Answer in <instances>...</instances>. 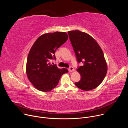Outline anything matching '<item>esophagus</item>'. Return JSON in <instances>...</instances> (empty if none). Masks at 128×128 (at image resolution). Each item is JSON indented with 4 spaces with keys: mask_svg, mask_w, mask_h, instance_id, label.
I'll return each instance as SVG.
<instances>
[{
    "mask_svg": "<svg viewBox=\"0 0 128 128\" xmlns=\"http://www.w3.org/2000/svg\"><path fill=\"white\" fill-rule=\"evenodd\" d=\"M68 70H69V72H72V71H74V68L73 67H70L68 69Z\"/></svg>",
    "mask_w": 128,
    "mask_h": 128,
    "instance_id": "esophagus-1",
    "label": "esophagus"
}]
</instances>
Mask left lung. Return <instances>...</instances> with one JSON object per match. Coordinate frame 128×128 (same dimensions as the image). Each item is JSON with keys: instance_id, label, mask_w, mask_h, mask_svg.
<instances>
[{"instance_id": "left-lung-1", "label": "left lung", "mask_w": 128, "mask_h": 128, "mask_svg": "<svg viewBox=\"0 0 128 128\" xmlns=\"http://www.w3.org/2000/svg\"><path fill=\"white\" fill-rule=\"evenodd\" d=\"M78 63L82 66L76 70L81 76L76 86L84 90L96 88L103 82L107 72V65L101 47L92 36L79 30L68 32Z\"/></svg>"}]
</instances>
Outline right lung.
I'll use <instances>...</instances> for the list:
<instances>
[{
	"instance_id": "obj_1",
	"label": "right lung",
	"mask_w": 128,
	"mask_h": 128,
	"mask_svg": "<svg viewBox=\"0 0 128 128\" xmlns=\"http://www.w3.org/2000/svg\"><path fill=\"white\" fill-rule=\"evenodd\" d=\"M65 32L45 33L36 40L29 52L26 66L28 80L32 85L42 92H49L55 88L61 76L68 71L59 69L50 63L56 59L54 52L68 40Z\"/></svg>"
}]
</instances>
